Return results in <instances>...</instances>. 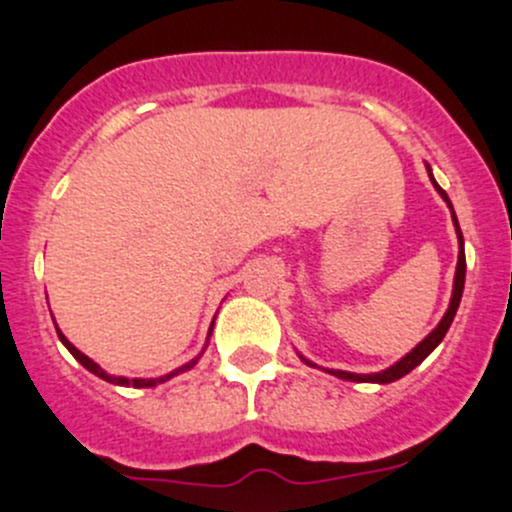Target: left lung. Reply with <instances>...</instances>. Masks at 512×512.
Segmentation results:
<instances>
[{"label":"left lung","mask_w":512,"mask_h":512,"mask_svg":"<svg viewBox=\"0 0 512 512\" xmlns=\"http://www.w3.org/2000/svg\"><path fill=\"white\" fill-rule=\"evenodd\" d=\"M426 170H428V178H431L433 188L438 190V195H441V198L446 200L448 210H451L453 227H456V235H458V265H456V277H453V294H451V304H448L446 314H443L441 322L436 324V329H433V332L428 334V337L423 339V342H418L416 347L411 349L409 354L401 356V359L396 361V364H391L389 369L376 371V374H354V371H342V369H332V371H329V369H327L329 374H334V376H337V379H344V381H359V384H361V381H364V384H391V381L401 379V376H406V374H409V371H414L416 366L421 364V361L426 359V356L431 354L433 349H436L438 344L443 342V337H446V332H448V327H451L453 317H456L458 304H461V297H463V285H466V250H463V232H461V225H458L456 213H453V205H451V200H448L446 190H443L441 185L436 183V178H433V173H431V165H428V163H426ZM299 359H302L304 364H307V366H317V364H314V361L304 359L302 354H299Z\"/></svg>","instance_id":"left-lung-1"}]
</instances>
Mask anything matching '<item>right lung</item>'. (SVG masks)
Masks as SVG:
<instances>
[{
	"label": "right lung",
	"instance_id": "1",
	"mask_svg": "<svg viewBox=\"0 0 512 512\" xmlns=\"http://www.w3.org/2000/svg\"><path fill=\"white\" fill-rule=\"evenodd\" d=\"M56 324V322H54ZM56 334H59V339H61V344H64L66 349H69L71 354H74V359L79 361L81 366H86V369L91 371V374H96L98 379H103V381H108V384H116V386H133V389H151V386H158V384H163V381H168V379H173V376H178V374H183V371H188V369H193L195 364H198V359L200 356H203V352H200L198 356H195V359H190L188 364H183V366H178V369H173L170 371V374H165V376H158V379H126V376H113V374H106V371L101 369V366L96 364L94 359H89V356H86L84 352H79V349L74 347V344L69 342V339L64 337V334H61V329L56 327ZM210 334H213V324H210V332H208V339H210ZM205 347H208V342H205Z\"/></svg>",
	"mask_w": 512,
	"mask_h": 512
}]
</instances>
